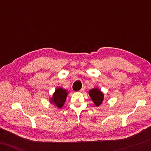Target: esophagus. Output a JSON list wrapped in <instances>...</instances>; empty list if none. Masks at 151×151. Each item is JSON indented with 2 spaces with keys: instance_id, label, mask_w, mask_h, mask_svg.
Masks as SVG:
<instances>
[{
  "instance_id": "esophagus-1",
  "label": "esophagus",
  "mask_w": 151,
  "mask_h": 151,
  "mask_svg": "<svg viewBox=\"0 0 151 151\" xmlns=\"http://www.w3.org/2000/svg\"><path fill=\"white\" fill-rule=\"evenodd\" d=\"M84 90H85V86L84 85V86H82V87L81 88V89L80 90V92H82V91H84Z\"/></svg>"
}]
</instances>
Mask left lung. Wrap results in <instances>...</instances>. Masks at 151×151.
Segmentation results:
<instances>
[{"label":"left lung","instance_id":"left-lung-1","mask_svg":"<svg viewBox=\"0 0 151 151\" xmlns=\"http://www.w3.org/2000/svg\"><path fill=\"white\" fill-rule=\"evenodd\" d=\"M88 94L96 106H99L102 104L104 100V93L100 90L97 88H94L89 91Z\"/></svg>","mask_w":151,"mask_h":151}]
</instances>
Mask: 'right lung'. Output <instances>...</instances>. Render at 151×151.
I'll return each mask as SVG.
<instances>
[{
	"instance_id": "1",
	"label": "right lung",
	"mask_w": 151,
	"mask_h": 151,
	"mask_svg": "<svg viewBox=\"0 0 151 151\" xmlns=\"http://www.w3.org/2000/svg\"><path fill=\"white\" fill-rule=\"evenodd\" d=\"M67 95L68 91L65 88L61 87L57 88L50 99V102L56 106L58 108L61 109L65 104Z\"/></svg>"
}]
</instances>
